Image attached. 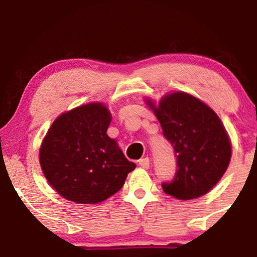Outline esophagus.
<instances>
[{
  "label": "esophagus",
  "instance_id": "esophagus-1",
  "mask_svg": "<svg viewBox=\"0 0 257 257\" xmlns=\"http://www.w3.org/2000/svg\"><path fill=\"white\" fill-rule=\"evenodd\" d=\"M139 166H140L141 168H144V169H147V168L150 167V159H149V157L141 158L140 161H139Z\"/></svg>",
  "mask_w": 257,
  "mask_h": 257
}]
</instances>
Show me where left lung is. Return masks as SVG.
Instances as JSON below:
<instances>
[{
	"mask_svg": "<svg viewBox=\"0 0 257 257\" xmlns=\"http://www.w3.org/2000/svg\"><path fill=\"white\" fill-rule=\"evenodd\" d=\"M146 101L176 157L178 169L172 181L162 184L164 192L185 200L208 193L225 174L232 155L219 116L184 91L168 94L158 106L151 100Z\"/></svg>",
	"mask_w": 257,
	"mask_h": 257,
	"instance_id": "8db88e82",
	"label": "left lung"
}]
</instances>
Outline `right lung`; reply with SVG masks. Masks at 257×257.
<instances>
[{
    "label": "right lung",
    "instance_id": "right-lung-1",
    "mask_svg": "<svg viewBox=\"0 0 257 257\" xmlns=\"http://www.w3.org/2000/svg\"><path fill=\"white\" fill-rule=\"evenodd\" d=\"M111 113L91 102L60 114L40 149V164L49 184L65 199L96 204L122 188L135 164L106 134Z\"/></svg>",
    "mask_w": 257,
    "mask_h": 257
}]
</instances>
